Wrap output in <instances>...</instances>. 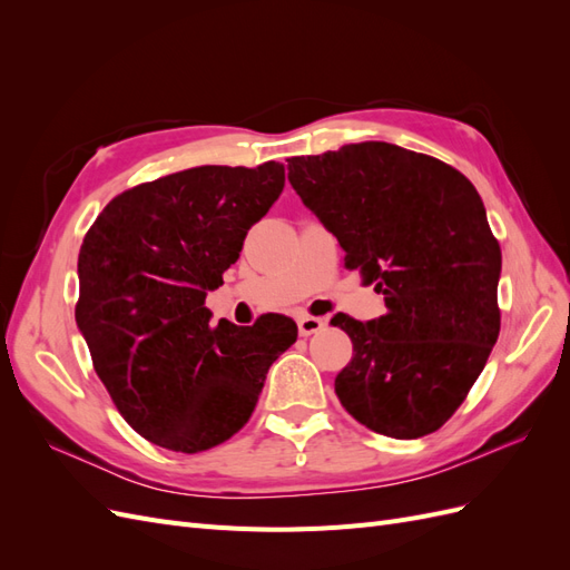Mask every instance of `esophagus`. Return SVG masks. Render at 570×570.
<instances>
[{
    "instance_id": "34e87169",
    "label": "esophagus",
    "mask_w": 570,
    "mask_h": 570,
    "mask_svg": "<svg viewBox=\"0 0 570 570\" xmlns=\"http://www.w3.org/2000/svg\"><path fill=\"white\" fill-rule=\"evenodd\" d=\"M323 327H325V321H323V318H316V316H302V318L297 321V331H299L302 337L314 335V333L323 331Z\"/></svg>"
}]
</instances>
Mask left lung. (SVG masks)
Returning a JSON list of instances; mask_svg holds the SVG:
<instances>
[{
	"label": "left lung",
	"mask_w": 570,
	"mask_h": 570,
	"mask_svg": "<svg viewBox=\"0 0 570 570\" xmlns=\"http://www.w3.org/2000/svg\"><path fill=\"white\" fill-rule=\"evenodd\" d=\"M287 170L344 266L385 295L381 318L331 321L354 344L337 400L373 433H435L469 396L502 323V249L478 189L450 164L387 142L292 157Z\"/></svg>",
	"instance_id": "left-lung-1"
}]
</instances>
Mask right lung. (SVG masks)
I'll return each mask as SVG.
<instances>
[{
	"label": "right lung",
	"mask_w": 570,
	"mask_h": 570,
	"mask_svg": "<svg viewBox=\"0 0 570 570\" xmlns=\"http://www.w3.org/2000/svg\"><path fill=\"white\" fill-rule=\"evenodd\" d=\"M283 187L275 161L187 168L116 195L85 233L76 323L120 416L164 450L230 440L297 340L292 318L212 327L204 306Z\"/></svg>",
	"instance_id": "1"
}]
</instances>
